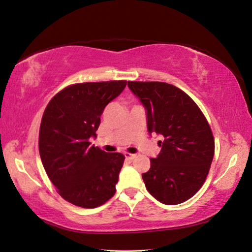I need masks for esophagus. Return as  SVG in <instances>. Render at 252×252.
Masks as SVG:
<instances>
[{
	"instance_id": "obj_1",
	"label": "esophagus",
	"mask_w": 252,
	"mask_h": 252,
	"mask_svg": "<svg viewBox=\"0 0 252 252\" xmlns=\"http://www.w3.org/2000/svg\"><path fill=\"white\" fill-rule=\"evenodd\" d=\"M125 156H126V158H127V159H134L135 158V154H130V153H125Z\"/></svg>"
}]
</instances>
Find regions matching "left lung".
<instances>
[{
    "mask_svg": "<svg viewBox=\"0 0 252 252\" xmlns=\"http://www.w3.org/2000/svg\"><path fill=\"white\" fill-rule=\"evenodd\" d=\"M146 110L147 131L164 136L151 168L142 175L147 191L167 205L192 198L204 184L214 156V137L198 105L171 84L127 82Z\"/></svg>",
    "mask_w": 252,
    "mask_h": 252,
    "instance_id": "obj_1",
    "label": "left lung"
}]
</instances>
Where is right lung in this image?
Wrapping results in <instances>:
<instances>
[{
	"mask_svg": "<svg viewBox=\"0 0 252 252\" xmlns=\"http://www.w3.org/2000/svg\"><path fill=\"white\" fill-rule=\"evenodd\" d=\"M126 81L81 83L59 92L43 112L39 153L49 179L64 200L84 209L100 206L116 192L125 156L91 144L105 107Z\"/></svg>",
	"mask_w": 252,
	"mask_h": 252,
	"instance_id": "obj_1",
	"label": "right lung"
}]
</instances>
